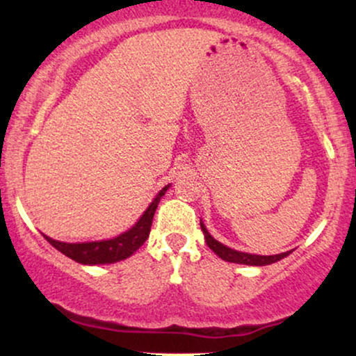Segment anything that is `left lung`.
<instances>
[{
  "label": "left lung",
  "mask_w": 356,
  "mask_h": 356,
  "mask_svg": "<svg viewBox=\"0 0 356 356\" xmlns=\"http://www.w3.org/2000/svg\"><path fill=\"white\" fill-rule=\"evenodd\" d=\"M201 229L204 232V238H206L207 246H209L212 251L218 254L220 259L229 261V263H238V264H251V266H266V264H273L276 261L283 259L288 254H291V251L288 252H281V254H275V256H257V254H248V252H241L236 251V249H231L224 244H220L216 241L212 236L207 232L206 226L201 222Z\"/></svg>",
  "instance_id": "1"
}]
</instances>
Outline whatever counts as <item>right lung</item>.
Wrapping results in <instances>:
<instances>
[{
    "label": "right lung",
    "mask_w": 356,
    "mask_h": 356,
    "mask_svg": "<svg viewBox=\"0 0 356 356\" xmlns=\"http://www.w3.org/2000/svg\"><path fill=\"white\" fill-rule=\"evenodd\" d=\"M167 187H164V189L159 192L157 197H155L152 204L147 207L144 216L138 219L136 226H134L132 229L124 232V234L117 236V238L108 241H99V243L81 244L60 243V241L48 238V236H44V239H47L53 248H56L60 252H63L65 256H68L70 259L81 264H110L125 259V257L132 256L134 252L145 243V239L149 238L155 209H157L159 201H161L162 195L165 194Z\"/></svg>",
    "instance_id": "obj_1"
}]
</instances>
